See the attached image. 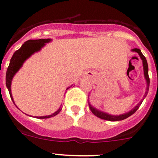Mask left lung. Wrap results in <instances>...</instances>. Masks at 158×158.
I'll return each instance as SVG.
<instances>
[{
  "instance_id": "left-lung-1",
  "label": "left lung",
  "mask_w": 158,
  "mask_h": 158,
  "mask_svg": "<svg viewBox=\"0 0 158 158\" xmlns=\"http://www.w3.org/2000/svg\"><path fill=\"white\" fill-rule=\"evenodd\" d=\"M132 51L135 52L139 53V55L141 57V60H142V62H143V67H144V77H145L146 81H147V91L145 92V94H144V97H145L147 96L148 92V89H149V85H150V78H149V76H148V62H147V60H146L145 57L143 55L142 53H141V50L139 49V48H133ZM143 100H141L140 103L135 107L133 110H131V111L128 112L127 113H125V114L123 115H109L107 113H103V112H100L99 110H96L95 108L91 106V105L89 103V106H90V110H91L93 113L97 116L98 118H102V119H105V120H108V121H120V120H123V119H126L128 117H129L130 115H131L132 114H134L136 111L138 110V109L139 108V106H141V103H142Z\"/></svg>"
}]
</instances>
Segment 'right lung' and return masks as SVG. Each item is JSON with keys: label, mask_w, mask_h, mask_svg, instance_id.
Masks as SVG:
<instances>
[{"label": "right lung", "mask_w": 158, "mask_h": 158, "mask_svg": "<svg viewBox=\"0 0 158 158\" xmlns=\"http://www.w3.org/2000/svg\"><path fill=\"white\" fill-rule=\"evenodd\" d=\"M50 41H51L50 39H46V40H44V39L42 40V39H40V40H28V41H27L26 43H24L23 45L21 46V48H19V49L17 50V51L14 52V54L13 55L6 73V85L8 90H9L10 96V98L13 102H14V100H13L10 90L11 81H12L13 77H14V74L18 71L19 68H21V66L23 65L24 61H25L31 55H32L34 52H35L40 51V50L41 49L42 47H43L44 45H45V43H49ZM61 109H62V107H60L55 113H54L52 115H46V116H40L37 117V118H51V117L58 115V113H60V111L61 110Z\"/></svg>", "instance_id": "1"}]
</instances>
